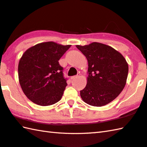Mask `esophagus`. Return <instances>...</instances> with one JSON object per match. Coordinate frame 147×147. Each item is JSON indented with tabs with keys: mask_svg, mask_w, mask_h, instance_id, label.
I'll use <instances>...</instances> for the list:
<instances>
[{
	"mask_svg": "<svg viewBox=\"0 0 147 147\" xmlns=\"http://www.w3.org/2000/svg\"><path fill=\"white\" fill-rule=\"evenodd\" d=\"M80 74H77L76 76H72L71 78V80H74V79H76V78H78V77H80Z\"/></svg>",
	"mask_w": 147,
	"mask_h": 147,
	"instance_id": "1",
	"label": "esophagus"
}]
</instances>
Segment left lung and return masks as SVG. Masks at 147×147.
Masks as SVG:
<instances>
[{"mask_svg":"<svg viewBox=\"0 0 147 147\" xmlns=\"http://www.w3.org/2000/svg\"><path fill=\"white\" fill-rule=\"evenodd\" d=\"M76 47L88 61L87 85L80 90L82 100L94 106L108 105L125 87L129 71L127 61L117 50L102 43Z\"/></svg>","mask_w":147,"mask_h":147,"instance_id":"8db88e82","label":"left lung"}]
</instances>
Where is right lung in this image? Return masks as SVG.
<instances>
[{
    "mask_svg": "<svg viewBox=\"0 0 147 147\" xmlns=\"http://www.w3.org/2000/svg\"><path fill=\"white\" fill-rule=\"evenodd\" d=\"M71 46L53 41L41 42L22 55L18 67L19 82L32 102L45 106L61 99L67 84L59 60Z\"/></svg>",
    "mask_w": 147,
    "mask_h": 147,
    "instance_id": "add662e5",
    "label": "right lung"
}]
</instances>
